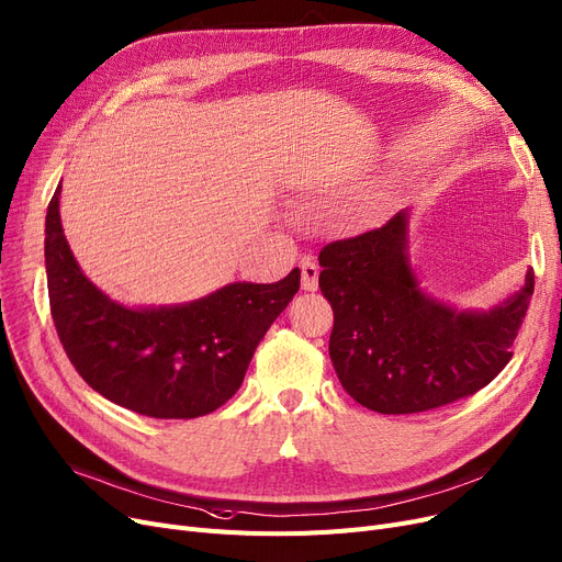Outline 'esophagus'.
I'll use <instances>...</instances> for the list:
<instances>
[{"label": "esophagus", "mask_w": 562, "mask_h": 562, "mask_svg": "<svg viewBox=\"0 0 562 562\" xmlns=\"http://www.w3.org/2000/svg\"><path fill=\"white\" fill-rule=\"evenodd\" d=\"M300 272H302V290L306 293H313V290H318V274H321V267L313 258H302L300 260Z\"/></svg>", "instance_id": "1"}]
</instances>
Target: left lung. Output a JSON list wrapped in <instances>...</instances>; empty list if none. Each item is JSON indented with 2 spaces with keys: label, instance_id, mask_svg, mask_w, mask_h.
Segmentation results:
<instances>
[{
  "label": "left lung",
  "instance_id": "left-lung-1",
  "mask_svg": "<svg viewBox=\"0 0 562 562\" xmlns=\"http://www.w3.org/2000/svg\"><path fill=\"white\" fill-rule=\"evenodd\" d=\"M408 214L336 239L318 256V285L331 304L329 357L344 390L383 415L434 411L486 387L512 359L526 285L488 313H461L426 297L408 265Z\"/></svg>",
  "mask_w": 562,
  "mask_h": 562
}]
</instances>
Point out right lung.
Here are the masks:
<instances>
[{"label": "right lung", "instance_id": "1", "mask_svg": "<svg viewBox=\"0 0 562 562\" xmlns=\"http://www.w3.org/2000/svg\"><path fill=\"white\" fill-rule=\"evenodd\" d=\"M59 189L46 214L48 297L80 378L117 406L156 419H193L221 408L300 290V269L277 283H231L184 306L126 308L80 272L61 231Z\"/></svg>", "mask_w": 562, "mask_h": 562}]
</instances>
